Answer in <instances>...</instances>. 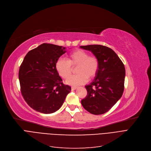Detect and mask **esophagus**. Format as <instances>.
<instances>
[{
  "mask_svg": "<svg viewBox=\"0 0 151 151\" xmlns=\"http://www.w3.org/2000/svg\"><path fill=\"white\" fill-rule=\"evenodd\" d=\"M77 88V87H71V90H76Z\"/></svg>",
  "mask_w": 151,
  "mask_h": 151,
  "instance_id": "1",
  "label": "esophagus"
}]
</instances>
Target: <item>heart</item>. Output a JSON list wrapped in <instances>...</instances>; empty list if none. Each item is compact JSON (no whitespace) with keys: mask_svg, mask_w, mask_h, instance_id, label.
<instances>
[{"mask_svg":"<svg viewBox=\"0 0 151 151\" xmlns=\"http://www.w3.org/2000/svg\"><path fill=\"white\" fill-rule=\"evenodd\" d=\"M77 66L76 75L69 78L71 71V66ZM56 69L59 75L64 79H66V83L71 86H78L86 83L88 79L94 78L98 71L99 62L94 56H88V53L81 49H78L68 55L67 60L60 58L55 64Z\"/></svg>","mask_w":151,"mask_h":151,"instance_id":"1","label":"heart"}]
</instances>
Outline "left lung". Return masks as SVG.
<instances>
[{
    "label": "left lung",
    "mask_w": 151,
    "mask_h": 151,
    "mask_svg": "<svg viewBox=\"0 0 151 151\" xmlns=\"http://www.w3.org/2000/svg\"><path fill=\"white\" fill-rule=\"evenodd\" d=\"M91 52L99 62V69L94 80L86 85L87 95L82 105L92 114L99 115L111 109L122 96L125 69L118 55L111 48L101 45L81 46Z\"/></svg>",
    "instance_id": "obj_1"
}]
</instances>
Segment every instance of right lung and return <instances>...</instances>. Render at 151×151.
Listing matches in <instances>:
<instances>
[{
    "label": "right lung",
    "instance_id": "right-lung-1",
    "mask_svg": "<svg viewBox=\"0 0 151 151\" xmlns=\"http://www.w3.org/2000/svg\"><path fill=\"white\" fill-rule=\"evenodd\" d=\"M66 47L42 44L29 52L19 70L21 92L31 108L43 114H52L63 105L71 90L64 85L55 67Z\"/></svg>",
    "mask_w": 151,
    "mask_h": 151
}]
</instances>
